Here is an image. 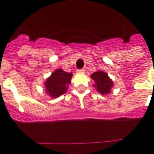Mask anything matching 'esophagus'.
I'll return each instance as SVG.
<instances>
[{"label":"esophagus","mask_w":154,"mask_h":154,"mask_svg":"<svg viewBox=\"0 0 154 154\" xmlns=\"http://www.w3.org/2000/svg\"><path fill=\"white\" fill-rule=\"evenodd\" d=\"M77 73H84L85 72V69H79L77 71Z\"/></svg>","instance_id":"esophagus-1"}]
</instances>
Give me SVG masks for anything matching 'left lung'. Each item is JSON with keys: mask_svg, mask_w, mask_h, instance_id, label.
Masks as SVG:
<instances>
[{"mask_svg": "<svg viewBox=\"0 0 154 154\" xmlns=\"http://www.w3.org/2000/svg\"><path fill=\"white\" fill-rule=\"evenodd\" d=\"M90 77L94 81V87L99 94L106 95L111 93V89L114 86V83L106 72L98 70L92 73Z\"/></svg>", "mask_w": 154, "mask_h": 154, "instance_id": "8db88e82", "label": "left lung"}]
</instances>
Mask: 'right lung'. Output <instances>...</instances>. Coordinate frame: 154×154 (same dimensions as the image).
<instances>
[{
  "label": "right lung",
  "mask_w": 154,
  "mask_h": 154,
  "mask_svg": "<svg viewBox=\"0 0 154 154\" xmlns=\"http://www.w3.org/2000/svg\"><path fill=\"white\" fill-rule=\"evenodd\" d=\"M72 77V72H64L61 69L55 70L44 82L46 93L53 98L61 96L67 92Z\"/></svg>",
  "instance_id": "obj_1"
}]
</instances>
